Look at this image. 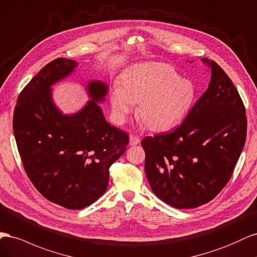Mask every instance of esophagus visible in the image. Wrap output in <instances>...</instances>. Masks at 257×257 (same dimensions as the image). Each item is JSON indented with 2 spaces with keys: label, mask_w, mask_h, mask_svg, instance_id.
I'll list each match as a JSON object with an SVG mask.
<instances>
[{
  "label": "esophagus",
  "mask_w": 257,
  "mask_h": 257,
  "mask_svg": "<svg viewBox=\"0 0 257 257\" xmlns=\"http://www.w3.org/2000/svg\"><path fill=\"white\" fill-rule=\"evenodd\" d=\"M139 143H140V138L135 136V135H131L129 137V144L130 145H137Z\"/></svg>",
  "instance_id": "esophagus-1"
}]
</instances>
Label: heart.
<instances>
[{"label":"heart","mask_w":257,"mask_h":257,"mask_svg":"<svg viewBox=\"0 0 257 257\" xmlns=\"http://www.w3.org/2000/svg\"><path fill=\"white\" fill-rule=\"evenodd\" d=\"M195 98L194 83L182 78L172 65L145 62L123 73L120 85L112 89L111 104L115 118L122 122L139 102L138 118L151 130L161 131L184 118Z\"/></svg>","instance_id":"b5f03b06"}]
</instances>
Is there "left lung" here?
I'll list each match as a JSON object with an SVG mask.
<instances>
[{"label":"left lung","instance_id":"1","mask_svg":"<svg viewBox=\"0 0 257 257\" xmlns=\"http://www.w3.org/2000/svg\"><path fill=\"white\" fill-rule=\"evenodd\" d=\"M208 89L170 133L145 137V173L158 198L193 209L218 195L230 180L246 138L243 101L214 61Z\"/></svg>","mask_w":257,"mask_h":257}]
</instances>
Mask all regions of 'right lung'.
<instances>
[{
    "mask_svg": "<svg viewBox=\"0 0 257 257\" xmlns=\"http://www.w3.org/2000/svg\"><path fill=\"white\" fill-rule=\"evenodd\" d=\"M77 62L58 58L46 64L19 93L13 129L25 171L50 202L79 210L96 201L108 184L109 167L126 151L129 137L113 127L96 101L105 84L91 82L89 101L75 115L54 105L50 86L74 70Z\"/></svg>",
    "mask_w": 257,
    "mask_h": 257,
    "instance_id": "right-lung-1",
    "label": "right lung"
}]
</instances>
